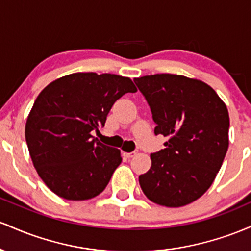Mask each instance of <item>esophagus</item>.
<instances>
[{"mask_svg": "<svg viewBox=\"0 0 251 251\" xmlns=\"http://www.w3.org/2000/svg\"><path fill=\"white\" fill-rule=\"evenodd\" d=\"M137 154V151H130V153H126V157H133Z\"/></svg>", "mask_w": 251, "mask_h": 251, "instance_id": "1", "label": "esophagus"}]
</instances>
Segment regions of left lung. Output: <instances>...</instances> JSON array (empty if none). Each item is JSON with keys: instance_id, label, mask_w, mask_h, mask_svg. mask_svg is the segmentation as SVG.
Instances as JSON below:
<instances>
[{"instance_id": "left-lung-1", "label": "left lung", "mask_w": 251, "mask_h": 251, "mask_svg": "<svg viewBox=\"0 0 251 251\" xmlns=\"http://www.w3.org/2000/svg\"><path fill=\"white\" fill-rule=\"evenodd\" d=\"M145 96L155 135L167 137L165 147L151 154V166L139 176L146 197L156 204H190L212 185L229 147V112L204 81L179 75L135 78Z\"/></svg>"}]
</instances>
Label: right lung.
Masks as SVG:
<instances>
[{
  "instance_id": "1",
  "label": "right lung",
  "mask_w": 251,
  "mask_h": 251,
  "mask_svg": "<svg viewBox=\"0 0 251 251\" xmlns=\"http://www.w3.org/2000/svg\"><path fill=\"white\" fill-rule=\"evenodd\" d=\"M136 92L130 78L78 72L52 81L39 94L26 122V142L39 176L67 201L102 193L122 157L120 149L92 136L105 125L118 98Z\"/></svg>"
}]
</instances>
